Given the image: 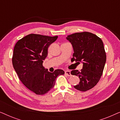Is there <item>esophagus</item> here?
Segmentation results:
<instances>
[{"label": "esophagus", "mask_w": 120, "mask_h": 120, "mask_svg": "<svg viewBox=\"0 0 120 120\" xmlns=\"http://www.w3.org/2000/svg\"><path fill=\"white\" fill-rule=\"evenodd\" d=\"M65 74L67 75V76H71V74H70V71H68V70H67V71H65Z\"/></svg>", "instance_id": "1"}]
</instances>
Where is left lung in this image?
I'll return each mask as SVG.
<instances>
[{"label":"left lung","instance_id":"obj_1","mask_svg":"<svg viewBox=\"0 0 120 120\" xmlns=\"http://www.w3.org/2000/svg\"><path fill=\"white\" fill-rule=\"evenodd\" d=\"M67 39L73 46L72 61L83 63L81 71L73 70L71 74L80 79L74 87L80 91H88L96 86L101 75L106 62V53L101 39L87 32L75 33L68 35Z\"/></svg>","mask_w":120,"mask_h":120}]
</instances>
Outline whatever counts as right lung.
Wrapping results in <instances>:
<instances>
[{
	"mask_svg": "<svg viewBox=\"0 0 120 120\" xmlns=\"http://www.w3.org/2000/svg\"><path fill=\"white\" fill-rule=\"evenodd\" d=\"M58 36L30 34L16 42L12 58L13 67L19 80L36 94L43 95L55 86L56 79L64 71L56 69L50 73L42 65L50 45Z\"/></svg>",
	"mask_w": 120,
	"mask_h": 120,
	"instance_id": "1",
	"label": "right lung"
}]
</instances>
